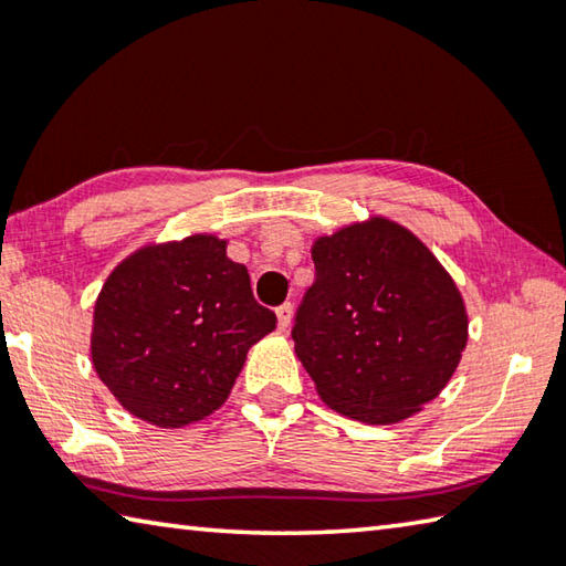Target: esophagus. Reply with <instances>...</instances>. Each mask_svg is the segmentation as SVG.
Here are the masks:
<instances>
[{
    "instance_id": "1",
    "label": "esophagus",
    "mask_w": 566,
    "mask_h": 566,
    "mask_svg": "<svg viewBox=\"0 0 566 566\" xmlns=\"http://www.w3.org/2000/svg\"><path fill=\"white\" fill-rule=\"evenodd\" d=\"M275 315H277V328L289 331V328H291V321H293V305H291V303L277 305Z\"/></svg>"
}]
</instances>
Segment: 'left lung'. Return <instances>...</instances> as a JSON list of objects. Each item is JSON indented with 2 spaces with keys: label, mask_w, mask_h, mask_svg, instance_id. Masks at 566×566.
<instances>
[{
  "label": "left lung",
  "mask_w": 566,
  "mask_h": 566,
  "mask_svg": "<svg viewBox=\"0 0 566 566\" xmlns=\"http://www.w3.org/2000/svg\"><path fill=\"white\" fill-rule=\"evenodd\" d=\"M313 263L291 335L321 400L390 424L438 398L468 345V313L428 245L370 218L318 238Z\"/></svg>",
  "instance_id": "1"
}]
</instances>
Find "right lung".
<instances>
[{
  "instance_id": "obj_1",
  "label": "right lung",
  "mask_w": 566,
  "mask_h": 566,
  "mask_svg": "<svg viewBox=\"0 0 566 566\" xmlns=\"http://www.w3.org/2000/svg\"><path fill=\"white\" fill-rule=\"evenodd\" d=\"M275 323L226 241L198 233L114 268L94 305L92 360L128 412L184 428L221 408L248 348Z\"/></svg>"
}]
</instances>
